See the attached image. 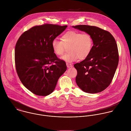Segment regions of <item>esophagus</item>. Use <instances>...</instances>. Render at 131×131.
I'll return each mask as SVG.
<instances>
[{
    "label": "esophagus",
    "mask_w": 131,
    "mask_h": 131,
    "mask_svg": "<svg viewBox=\"0 0 131 131\" xmlns=\"http://www.w3.org/2000/svg\"><path fill=\"white\" fill-rule=\"evenodd\" d=\"M66 65H67V67L68 68H70V67H72L73 66V65L71 64H69V63H66Z\"/></svg>",
    "instance_id": "obj_1"
}]
</instances>
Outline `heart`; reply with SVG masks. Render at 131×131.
Returning <instances> with one entry per match:
<instances>
[{"mask_svg":"<svg viewBox=\"0 0 131 131\" xmlns=\"http://www.w3.org/2000/svg\"><path fill=\"white\" fill-rule=\"evenodd\" d=\"M51 46L54 53L58 56H62L65 48L69 46V52L61 59L67 62H72L79 59L84 60L90 55L93 47V40L88 33L71 30L65 33L62 36L61 40L53 39Z\"/></svg>","mask_w":131,"mask_h":131,"instance_id":"1","label":"heart"}]
</instances>
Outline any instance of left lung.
Here are the masks:
<instances>
[{
	"label": "left lung",
	"instance_id": "8db88e82",
	"mask_svg": "<svg viewBox=\"0 0 131 131\" xmlns=\"http://www.w3.org/2000/svg\"><path fill=\"white\" fill-rule=\"evenodd\" d=\"M72 27L89 33L93 40L90 55L74 65L78 71L77 84L85 93L101 92L109 85L117 67L119 56L116 41L110 32L97 27Z\"/></svg>",
	"mask_w": 131,
	"mask_h": 131
}]
</instances>
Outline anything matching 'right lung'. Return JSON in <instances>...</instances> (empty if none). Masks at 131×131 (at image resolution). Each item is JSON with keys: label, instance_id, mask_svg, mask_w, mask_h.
I'll return each mask as SVG.
<instances>
[{"label": "right lung", "instance_id": "obj_1", "mask_svg": "<svg viewBox=\"0 0 131 131\" xmlns=\"http://www.w3.org/2000/svg\"><path fill=\"white\" fill-rule=\"evenodd\" d=\"M67 26L46 24L24 32L15 47V60L18 75L32 93L46 96L54 90L59 78L66 71V63L52 51L53 39Z\"/></svg>", "mask_w": 131, "mask_h": 131}]
</instances>
